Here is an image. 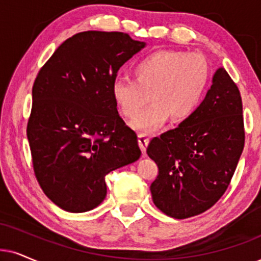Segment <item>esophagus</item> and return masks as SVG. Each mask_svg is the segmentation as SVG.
I'll use <instances>...</instances> for the list:
<instances>
[{"instance_id":"34e87169","label":"esophagus","mask_w":261,"mask_h":261,"mask_svg":"<svg viewBox=\"0 0 261 261\" xmlns=\"http://www.w3.org/2000/svg\"><path fill=\"white\" fill-rule=\"evenodd\" d=\"M148 142H149V135L148 134H140L138 135V143H140V147L142 149V153H146V148L148 146Z\"/></svg>"}]
</instances>
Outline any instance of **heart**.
<instances>
[{
  "mask_svg": "<svg viewBox=\"0 0 261 261\" xmlns=\"http://www.w3.org/2000/svg\"><path fill=\"white\" fill-rule=\"evenodd\" d=\"M135 79L117 78L112 96L121 113L135 118L149 102L153 103L131 123L135 130H154L169 118L183 121L201 105L210 79V67L199 53L159 50L134 66Z\"/></svg>",
  "mask_w": 261,
  "mask_h": 261,
  "instance_id": "heart-1",
  "label": "heart"
}]
</instances>
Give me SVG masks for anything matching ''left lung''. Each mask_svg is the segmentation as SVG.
Returning a JSON list of instances; mask_svg holds the SVG:
<instances>
[{
  "label": "left lung",
  "instance_id": "8db88e82",
  "mask_svg": "<svg viewBox=\"0 0 261 261\" xmlns=\"http://www.w3.org/2000/svg\"><path fill=\"white\" fill-rule=\"evenodd\" d=\"M243 147L242 98L219 68L195 113L148 144L147 154L159 169L150 184L154 204L176 219L210 210L231 182Z\"/></svg>",
  "mask_w": 261,
  "mask_h": 261
}]
</instances>
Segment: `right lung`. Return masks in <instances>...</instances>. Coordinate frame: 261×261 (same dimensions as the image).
<instances>
[{
	"instance_id": "add662e5",
	"label": "right lung",
	"mask_w": 261,
	"mask_h": 261,
	"mask_svg": "<svg viewBox=\"0 0 261 261\" xmlns=\"http://www.w3.org/2000/svg\"><path fill=\"white\" fill-rule=\"evenodd\" d=\"M144 47L124 32H79L35 79L26 128L34 171L45 195L67 212L97 207L106 197L107 174L141 156L137 135L118 113L112 84Z\"/></svg>"
}]
</instances>
